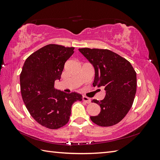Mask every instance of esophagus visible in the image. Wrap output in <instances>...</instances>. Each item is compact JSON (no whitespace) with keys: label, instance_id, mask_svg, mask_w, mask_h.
I'll list each match as a JSON object with an SVG mask.
<instances>
[{"label":"esophagus","instance_id":"1","mask_svg":"<svg viewBox=\"0 0 160 160\" xmlns=\"http://www.w3.org/2000/svg\"><path fill=\"white\" fill-rule=\"evenodd\" d=\"M82 100H83L84 102H85L87 103V104L91 103V99H90L89 98H88V97H87V96H83V97H82Z\"/></svg>","mask_w":160,"mask_h":160}]
</instances>
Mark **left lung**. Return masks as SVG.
Returning a JSON list of instances; mask_svg holds the SVG:
<instances>
[{
  "mask_svg": "<svg viewBox=\"0 0 160 160\" xmlns=\"http://www.w3.org/2000/svg\"><path fill=\"white\" fill-rule=\"evenodd\" d=\"M95 69L93 86L104 87L106 96L102 100H93L100 106V113L91 116V121L100 127H111L123 119L133 103L137 77L127 60L108 49H79Z\"/></svg>",
  "mask_w": 160,
  "mask_h": 160,
  "instance_id": "obj_1",
  "label": "left lung"
}]
</instances>
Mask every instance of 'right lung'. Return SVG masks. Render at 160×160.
<instances>
[{
  "label": "right lung",
  "mask_w": 160,
  "mask_h": 160,
  "mask_svg": "<svg viewBox=\"0 0 160 160\" xmlns=\"http://www.w3.org/2000/svg\"><path fill=\"white\" fill-rule=\"evenodd\" d=\"M74 47L49 44L26 59L20 76L22 100L32 117L47 128L58 129L69 120L71 106L82 100L76 92L66 93L54 88Z\"/></svg>",
  "instance_id": "add662e5"
}]
</instances>
